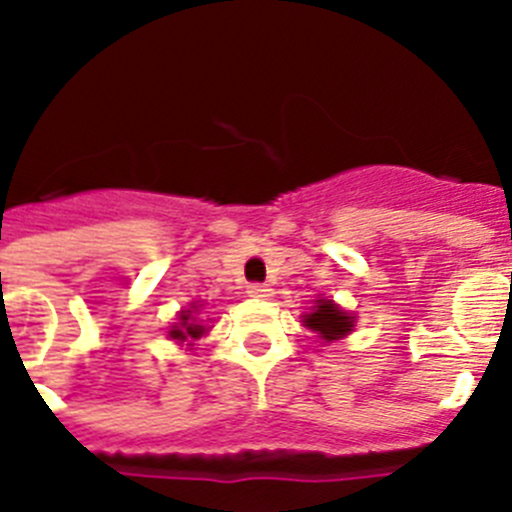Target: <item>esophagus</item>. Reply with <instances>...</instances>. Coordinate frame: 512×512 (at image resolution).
<instances>
[{"mask_svg":"<svg viewBox=\"0 0 512 512\" xmlns=\"http://www.w3.org/2000/svg\"><path fill=\"white\" fill-rule=\"evenodd\" d=\"M248 295L259 297V300H269V297L274 295V289H271L269 284H251V287H248Z\"/></svg>","mask_w":512,"mask_h":512,"instance_id":"obj_1","label":"esophagus"}]
</instances>
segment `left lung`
<instances>
[{"mask_svg": "<svg viewBox=\"0 0 512 512\" xmlns=\"http://www.w3.org/2000/svg\"><path fill=\"white\" fill-rule=\"evenodd\" d=\"M302 323H305L312 333H318L320 341L330 343L348 336V333L354 330L356 318L351 312L341 310L333 300H315V307L302 318Z\"/></svg>", "mask_w": 512, "mask_h": 512, "instance_id": "1", "label": "left lung"}]
</instances>
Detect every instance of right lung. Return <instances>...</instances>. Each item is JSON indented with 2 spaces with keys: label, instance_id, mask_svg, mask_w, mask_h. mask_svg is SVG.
<instances>
[{
  "label": "right lung",
  "instance_id": "obj_1",
  "mask_svg": "<svg viewBox=\"0 0 512 512\" xmlns=\"http://www.w3.org/2000/svg\"><path fill=\"white\" fill-rule=\"evenodd\" d=\"M194 310H197V302H192V310H182V315H179V323L171 325L169 336L174 338L176 343L187 341V346H194V341L207 333V325L202 323V320L194 318Z\"/></svg>",
  "mask_w": 512,
  "mask_h": 512
}]
</instances>
